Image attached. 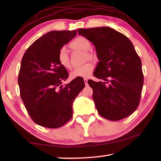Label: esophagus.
<instances>
[{
    "label": "esophagus",
    "instance_id": "obj_1",
    "mask_svg": "<svg viewBox=\"0 0 161 161\" xmlns=\"http://www.w3.org/2000/svg\"><path fill=\"white\" fill-rule=\"evenodd\" d=\"M84 84H85V85L86 86L87 84H88V80L87 79H84Z\"/></svg>",
    "mask_w": 161,
    "mask_h": 161
}]
</instances>
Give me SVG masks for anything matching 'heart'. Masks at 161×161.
Listing matches in <instances>:
<instances>
[{
    "instance_id": "obj_1",
    "label": "heart",
    "mask_w": 161,
    "mask_h": 161,
    "mask_svg": "<svg viewBox=\"0 0 161 161\" xmlns=\"http://www.w3.org/2000/svg\"><path fill=\"white\" fill-rule=\"evenodd\" d=\"M91 47V43L84 37H78L70 42L69 47L72 52L83 51L84 53V62L88 60L95 61L97 57L95 54L89 50ZM58 62L62 67L65 69H71L72 62H71L70 57L67 53V50L64 47L62 48L58 53ZM94 65L90 62H86L80 67H78L70 73V77L75 79L78 77H88L92 75L94 71Z\"/></svg>"
}]
</instances>
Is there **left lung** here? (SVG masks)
I'll return each instance as SVG.
<instances>
[{
  "label": "left lung",
  "mask_w": 161,
  "mask_h": 161,
  "mask_svg": "<svg viewBox=\"0 0 161 161\" xmlns=\"http://www.w3.org/2000/svg\"><path fill=\"white\" fill-rule=\"evenodd\" d=\"M93 43L99 59L94 73L104 81L89 80L99 115L110 121L126 118L139 105L143 84L141 60L130 40L108 27L79 29Z\"/></svg>",
  "instance_id": "8db88e82"
}]
</instances>
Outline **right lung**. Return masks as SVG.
<instances>
[{
	"label": "right lung",
	"mask_w": 161,
	"mask_h": 161,
	"mask_svg": "<svg viewBox=\"0 0 161 161\" xmlns=\"http://www.w3.org/2000/svg\"><path fill=\"white\" fill-rule=\"evenodd\" d=\"M76 35L77 31L49 32L35 40L22 58L18 80L20 97L40 126L57 129L67 123L72 117V103L85 86L81 78L61 85L69 74L59 64L58 53Z\"/></svg>",
	"instance_id": "right-lung-1"
}]
</instances>
